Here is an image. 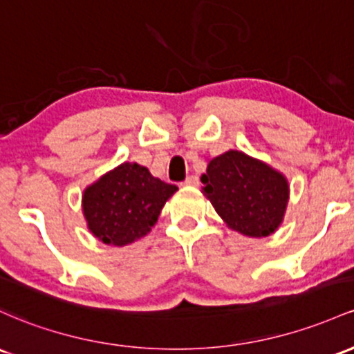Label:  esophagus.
Listing matches in <instances>:
<instances>
[{"label":"esophagus","mask_w":354,"mask_h":354,"mask_svg":"<svg viewBox=\"0 0 354 354\" xmlns=\"http://www.w3.org/2000/svg\"><path fill=\"white\" fill-rule=\"evenodd\" d=\"M183 185H186V186H196L198 185V176H188L185 180Z\"/></svg>","instance_id":"1"}]
</instances>
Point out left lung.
Instances as JSON below:
<instances>
[{
    "label": "left lung",
    "mask_w": 354,
    "mask_h": 354,
    "mask_svg": "<svg viewBox=\"0 0 354 354\" xmlns=\"http://www.w3.org/2000/svg\"><path fill=\"white\" fill-rule=\"evenodd\" d=\"M203 195L225 223L247 236L274 234L289 200L286 176L242 151H227L208 162Z\"/></svg>",
    "instance_id": "obj_1"
}]
</instances>
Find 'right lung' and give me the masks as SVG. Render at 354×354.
I'll use <instances>...</instances> for the list:
<instances>
[{
	"mask_svg": "<svg viewBox=\"0 0 354 354\" xmlns=\"http://www.w3.org/2000/svg\"><path fill=\"white\" fill-rule=\"evenodd\" d=\"M178 186L138 162H122L87 186L82 196L88 230L107 245L124 247L149 234Z\"/></svg>",
	"mask_w": 354,
	"mask_h": 354,
	"instance_id": "right-lung-1",
	"label": "right lung"
}]
</instances>
